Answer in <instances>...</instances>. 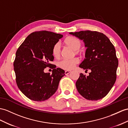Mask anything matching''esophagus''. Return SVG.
<instances>
[{
	"label": "esophagus",
	"mask_w": 128,
	"mask_h": 128,
	"mask_svg": "<svg viewBox=\"0 0 128 128\" xmlns=\"http://www.w3.org/2000/svg\"><path fill=\"white\" fill-rule=\"evenodd\" d=\"M70 72H71L70 70H66V71H65V72H64V74L66 75H67L69 73H70Z\"/></svg>",
	"instance_id": "esophagus-1"
}]
</instances>
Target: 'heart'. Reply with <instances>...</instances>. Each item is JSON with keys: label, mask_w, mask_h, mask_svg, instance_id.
<instances>
[{"label": "heart", "mask_w": 128, "mask_h": 128, "mask_svg": "<svg viewBox=\"0 0 128 128\" xmlns=\"http://www.w3.org/2000/svg\"><path fill=\"white\" fill-rule=\"evenodd\" d=\"M65 44L69 46L72 49L75 50L76 54H79L80 52L79 49L81 46L80 40L76 37L69 36L64 40ZM52 54L55 58H58L60 55V44L56 43L52 46ZM79 60L77 58H64L59 62V67L64 70H71L73 69L76 64L79 63Z\"/></svg>", "instance_id": "obj_1"}]
</instances>
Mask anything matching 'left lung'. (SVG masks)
I'll return each mask as SVG.
<instances>
[{
  "instance_id": "1",
  "label": "left lung",
  "mask_w": 128,
  "mask_h": 128,
  "mask_svg": "<svg viewBox=\"0 0 128 128\" xmlns=\"http://www.w3.org/2000/svg\"><path fill=\"white\" fill-rule=\"evenodd\" d=\"M83 40L85 58L79 67L91 72L88 76L80 73L76 82L78 91L90 100H98L106 96L116 80L118 65L116 50L108 37L102 33L90 30L70 32Z\"/></svg>"
}]
</instances>
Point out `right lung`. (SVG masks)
I'll return each mask as SVG.
<instances>
[{
	"instance_id": "obj_1",
	"label": "right lung",
	"mask_w": 128,
	"mask_h": 128,
	"mask_svg": "<svg viewBox=\"0 0 128 128\" xmlns=\"http://www.w3.org/2000/svg\"><path fill=\"white\" fill-rule=\"evenodd\" d=\"M62 37L46 30L35 32L17 49L14 62L16 81L20 91L31 100L42 102L49 99L65 76L64 70L49 63L54 60L52 46ZM47 66L53 69L52 74L44 72Z\"/></svg>"
}]
</instances>
